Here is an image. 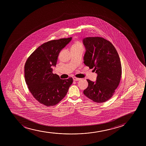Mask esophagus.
Listing matches in <instances>:
<instances>
[{"label": "esophagus", "instance_id": "34e87169", "mask_svg": "<svg viewBox=\"0 0 146 146\" xmlns=\"http://www.w3.org/2000/svg\"><path fill=\"white\" fill-rule=\"evenodd\" d=\"M73 80H74V81H78V80H80V79L78 78H76V77H73Z\"/></svg>", "mask_w": 146, "mask_h": 146}]
</instances>
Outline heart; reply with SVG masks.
<instances>
[{
  "instance_id": "heart-1",
  "label": "heart",
  "mask_w": 146,
  "mask_h": 146,
  "mask_svg": "<svg viewBox=\"0 0 146 146\" xmlns=\"http://www.w3.org/2000/svg\"><path fill=\"white\" fill-rule=\"evenodd\" d=\"M83 48V46L82 43L79 42V41H76L74 43L73 45L72 46L71 49H78V48Z\"/></svg>"
}]
</instances>
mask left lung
<instances>
[{
	"label": "left lung",
	"mask_w": 146,
	"mask_h": 146,
	"mask_svg": "<svg viewBox=\"0 0 146 146\" xmlns=\"http://www.w3.org/2000/svg\"><path fill=\"white\" fill-rule=\"evenodd\" d=\"M82 42L85 48L84 64L94 68L97 74L95 82L87 80L88 86L84 94L97 103L106 102L119 84L122 73L119 56L113 44L102 37H86Z\"/></svg>",
	"instance_id": "obj_1"
}]
</instances>
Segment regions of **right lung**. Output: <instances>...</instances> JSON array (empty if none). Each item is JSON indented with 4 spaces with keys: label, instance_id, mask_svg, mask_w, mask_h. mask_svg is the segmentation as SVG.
Here are the masks:
<instances>
[{
    "label": "right lung",
    "instance_id": "add662e5",
    "mask_svg": "<svg viewBox=\"0 0 146 146\" xmlns=\"http://www.w3.org/2000/svg\"><path fill=\"white\" fill-rule=\"evenodd\" d=\"M72 37L53 40L39 46L28 58L25 78L28 88L36 100L46 106H54L66 96L72 78L62 80L52 73L59 53Z\"/></svg>",
    "mask_w": 146,
    "mask_h": 146
}]
</instances>
